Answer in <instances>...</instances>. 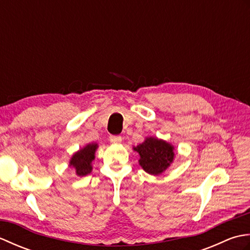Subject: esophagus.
Segmentation results:
<instances>
[{
    "mask_svg": "<svg viewBox=\"0 0 250 250\" xmlns=\"http://www.w3.org/2000/svg\"><path fill=\"white\" fill-rule=\"evenodd\" d=\"M122 141V137L120 135H110L109 136V142L113 143V144H118Z\"/></svg>",
    "mask_w": 250,
    "mask_h": 250,
    "instance_id": "34e87169",
    "label": "esophagus"
}]
</instances>
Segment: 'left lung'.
<instances>
[{
    "instance_id": "left-lung-1",
    "label": "left lung",
    "mask_w": 250,
    "mask_h": 250,
    "mask_svg": "<svg viewBox=\"0 0 250 250\" xmlns=\"http://www.w3.org/2000/svg\"><path fill=\"white\" fill-rule=\"evenodd\" d=\"M134 150L140 153L141 167L152 175L161 174L174 159L173 146L152 137H148L144 143L134 147Z\"/></svg>"
}]
</instances>
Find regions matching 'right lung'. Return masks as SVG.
<instances>
[{
  "label": "right lung",
  "mask_w": 250,
  "mask_h": 250,
  "mask_svg": "<svg viewBox=\"0 0 250 250\" xmlns=\"http://www.w3.org/2000/svg\"><path fill=\"white\" fill-rule=\"evenodd\" d=\"M98 144H89L83 149L77 151L71 159L70 166L76 168L78 176H86L91 172V162L94 159V152Z\"/></svg>",
  "instance_id": "right-lung-1"
}]
</instances>
